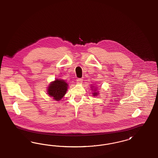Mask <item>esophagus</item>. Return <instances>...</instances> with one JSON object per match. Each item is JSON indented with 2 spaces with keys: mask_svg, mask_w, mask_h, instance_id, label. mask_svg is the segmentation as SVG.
I'll return each instance as SVG.
<instances>
[{
  "mask_svg": "<svg viewBox=\"0 0 158 158\" xmlns=\"http://www.w3.org/2000/svg\"><path fill=\"white\" fill-rule=\"evenodd\" d=\"M82 81H83V80H82V78H77V82L78 84H81L82 82Z\"/></svg>",
  "mask_w": 158,
  "mask_h": 158,
  "instance_id": "obj_1",
  "label": "esophagus"
}]
</instances>
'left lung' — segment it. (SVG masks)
<instances>
[{
	"instance_id": "left-lung-1",
	"label": "left lung",
	"mask_w": 158,
	"mask_h": 158,
	"mask_svg": "<svg viewBox=\"0 0 158 158\" xmlns=\"http://www.w3.org/2000/svg\"><path fill=\"white\" fill-rule=\"evenodd\" d=\"M96 88H95V87ZM91 89L93 91V96H97L98 94H99V93L98 91H97V90L96 89V86H94V85H91Z\"/></svg>"
}]
</instances>
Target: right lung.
<instances>
[{"label": "right lung", "instance_id": "obj_1", "mask_svg": "<svg viewBox=\"0 0 158 158\" xmlns=\"http://www.w3.org/2000/svg\"><path fill=\"white\" fill-rule=\"evenodd\" d=\"M69 84L62 79H55L50 82L47 89V94L55 101H60L66 94Z\"/></svg>", "mask_w": 158, "mask_h": 158}]
</instances>
